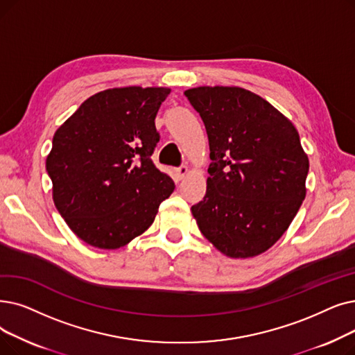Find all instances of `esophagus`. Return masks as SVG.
<instances>
[{"mask_svg":"<svg viewBox=\"0 0 355 355\" xmlns=\"http://www.w3.org/2000/svg\"><path fill=\"white\" fill-rule=\"evenodd\" d=\"M187 174H189V166L187 165H181L175 169V175H177L178 180H182Z\"/></svg>","mask_w":355,"mask_h":355,"instance_id":"esophagus-1","label":"esophagus"}]
</instances>
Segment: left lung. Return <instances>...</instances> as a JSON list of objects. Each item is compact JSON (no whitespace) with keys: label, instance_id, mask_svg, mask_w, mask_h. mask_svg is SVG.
<instances>
[{"label":"left lung","instance_id":"obj_1","mask_svg":"<svg viewBox=\"0 0 355 355\" xmlns=\"http://www.w3.org/2000/svg\"><path fill=\"white\" fill-rule=\"evenodd\" d=\"M186 97L209 137L207 190L191 213L222 254L250 258L282 238L306 196L309 159L293 123L239 87H197Z\"/></svg>","mask_w":355,"mask_h":355}]
</instances>
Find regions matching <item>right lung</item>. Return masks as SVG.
<instances>
[{
    "mask_svg": "<svg viewBox=\"0 0 355 355\" xmlns=\"http://www.w3.org/2000/svg\"><path fill=\"white\" fill-rule=\"evenodd\" d=\"M171 89L125 87L87 98L52 141L46 159L53 202L72 232L116 250L152 225L175 186L150 157L155 117Z\"/></svg>",
    "mask_w": 355,
    "mask_h": 355,
    "instance_id": "obj_1",
    "label": "right lung"
}]
</instances>
